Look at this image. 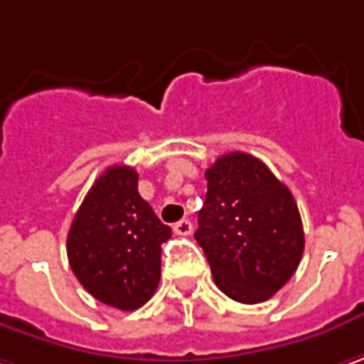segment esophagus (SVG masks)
<instances>
[{
  "instance_id": "esophagus-1",
  "label": "esophagus",
  "mask_w": 364,
  "mask_h": 364,
  "mask_svg": "<svg viewBox=\"0 0 364 364\" xmlns=\"http://www.w3.org/2000/svg\"><path fill=\"white\" fill-rule=\"evenodd\" d=\"M191 228H193V225H191L189 220H179V223H175V225H173L175 235H179V237H187V235H191Z\"/></svg>"
}]
</instances>
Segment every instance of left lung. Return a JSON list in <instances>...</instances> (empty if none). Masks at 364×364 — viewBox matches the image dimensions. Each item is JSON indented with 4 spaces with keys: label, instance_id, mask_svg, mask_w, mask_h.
I'll return each mask as SVG.
<instances>
[{
    "label": "left lung",
    "instance_id": "8db88e82",
    "mask_svg": "<svg viewBox=\"0 0 364 364\" xmlns=\"http://www.w3.org/2000/svg\"><path fill=\"white\" fill-rule=\"evenodd\" d=\"M196 241L216 287L237 303L274 296L296 272L305 232L290 189L245 152L220 156L208 171Z\"/></svg>",
    "mask_w": 364,
    "mask_h": 364
}]
</instances>
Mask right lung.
Returning <instances> with one entry per match:
<instances>
[{
	"label": "right lung",
	"mask_w": 364,
	"mask_h": 364,
	"mask_svg": "<svg viewBox=\"0 0 364 364\" xmlns=\"http://www.w3.org/2000/svg\"><path fill=\"white\" fill-rule=\"evenodd\" d=\"M171 237L138 193L132 166H109L77 208L68 232V259L80 284L97 301L139 309L161 280V245Z\"/></svg>",
	"instance_id": "right-lung-1"
}]
</instances>
